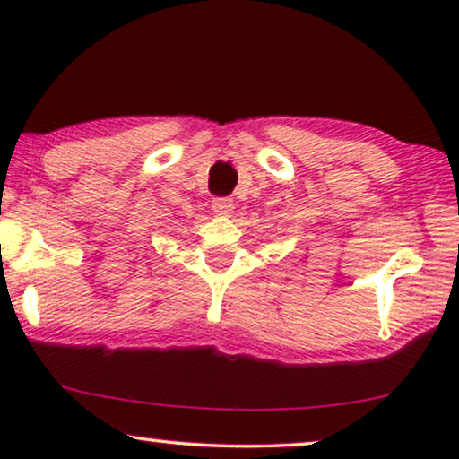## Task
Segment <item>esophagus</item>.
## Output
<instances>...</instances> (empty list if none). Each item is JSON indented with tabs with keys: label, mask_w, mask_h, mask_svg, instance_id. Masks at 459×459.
I'll list each match as a JSON object with an SVG mask.
<instances>
[{
	"label": "esophagus",
	"mask_w": 459,
	"mask_h": 459,
	"mask_svg": "<svg viewBox=\"0 0 459 459\" xmlns=\"http://www.w3.org/2000/svg\"><path fill=\"white\" fill-rule=\"evenodd\" d=\"M234 209H236V204H234V200L231 198H215L212 200V211L217 212V215H231V212H234Z\"/></svg>",
	"instance_id": "34e87169"
}]
</instances>
